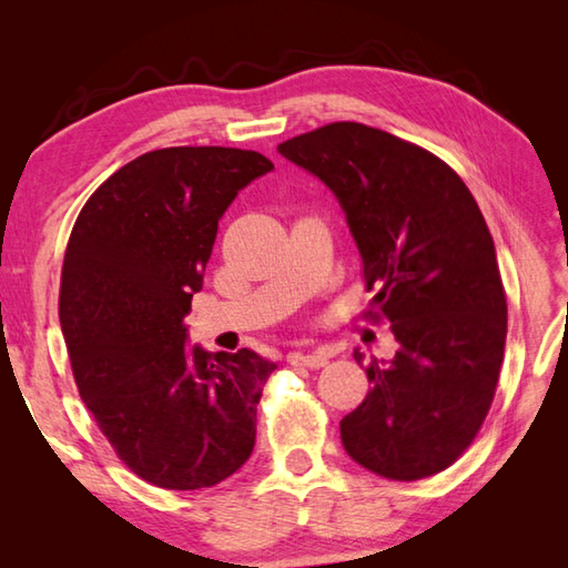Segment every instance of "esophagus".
I'll return each mask as SVG.
<instances>
[{"instance_id":"34e87169","label":"esophagus","mask_w":568,"mask_h":568,"mask_svg":"<svg viewBox=\"0 0 568 568\" xmlns=\"http://www.w3.org/2000/svg\"><path fill=\"white\" fill-rule=\"evenodd\" d=\"M287 361H291L293 366H305V368H322V366H327L329 354L324 352V348H317V352H312V354L293 352L291 356H287Z\"/></svg>"}]
</instances>
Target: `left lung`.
<instances>
[{"label":"left lung","mask_w":568,"mask_h":568,"mask_svg":"<svg viewBox=\"0 0 568 568\" xmlns=\"http://www.w3.org/2000/svg\"><path fill=\"white\" fill-rule=\"evenodd\" d=\"M277 153L339 202L371 307L397 342L390 361H371L366 400L342 419L346 454L390 480L439 474L484 425L508 334L484 214L437 155L366 124H327Z\"/></svg>","instance_id":"obj_1"}]
</instances>
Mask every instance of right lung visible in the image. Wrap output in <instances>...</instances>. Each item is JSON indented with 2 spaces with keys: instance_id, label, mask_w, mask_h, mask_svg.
Here are the masks:
<instances>
[{
  "instance_id": "obj_1",
  "label": "right lung",
  "mask_w": 568,
  "mask_h": 568,
  "mask_svg": "<svg viewBox=\"0 0 568 568\" xmlns=\"http://www.w3.org/2000/svg\"><path fill=\"white\" fill-rule=\"evenodd\" d=\"M271 168L222 146L143 153L72 226L60 277L72 376L119 458L159 488L216 486L256 444V405L277 366L251 348L187 344L185 317L220 220Z\"/></svg>"
}]
</instances>
